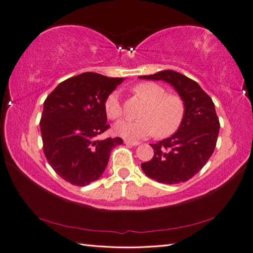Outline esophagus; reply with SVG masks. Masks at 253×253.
Here are the masks:
<instances>
[{
  "label": "esophagus",
  "mask_w": 253,
  "mask_h": 253,
  "mask_svg": "<svg viewBox=\"0 0 253 253\" xmlns=\"http://www.w3.org/2000/svg\"><path fill=\"white\" fill-rule=\"evenodd\" d=\"M125 143H126V144H127V145H131V146H136V145L140 144L139 142L131 141V140H125Z\"/></svg>",
  "instance_id": "1"
}]
</instances>
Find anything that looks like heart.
I'll return each mask as SVG.
<instances>
[{"label": "heart", "instance_id": "1", "mask_svg": "<svg viewBox=\"0 0 253 253\" xmlns=\"http://www.w3.org/2000/svg\"><path fill=\"white\" fill-rule=\"evenodd\" d=\"M132 91L146 102L140 113V120H122L114 126L117 135L127 140H141L153 135L164 137L173 134L183 121L185 107L176 94H168L164 87L155 83H141ZM104 111L111 120H117L123 113L120 94L112 91L104 101Z\"/></svg>", "mask_w": 253, "mask_h": 253}]
</instances>
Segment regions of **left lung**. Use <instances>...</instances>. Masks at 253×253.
Here are the masks:
<instances>
[{
    "instance_id": "left-lung-1",
    "label": "left lung",
    "mask_w": 253,
    "mask_h": 253,
    "mask_svg": "<svg viewBox=\"0 0 253 253\" xmlns=\"http://www.w3.org/2000/svg\"><path fill=\"white\" fill-rule=\"evenodd\" d=\"M139 78L163 80L173 85L185 107L178 130L168 139L151 144L154 155L141 168L159 183H184L204 168L215 151L220 128L215 104L196 82L177 71L162 70Z\"/></svg>"
}]
</instances>
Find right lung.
<instances>
[{
    "mask_svg": "<svg viewBox=\"0 0 253 253\" xmlns=\"http://www.w3.org/2000/svg\"><path fill=\"white\" fill-rule=\"evenodd\" d=\"M123 78L84 73L60 83L44 102L40 126L49 165L66 182L85 186L106 169L121 137L96 140L107 131L104 101Z\"/></svg>",
    "mask_w": 253,
    "mask_h": 253,
    "instance_id": "right-lung-1",
    "label": "right lung"
}]
</instances>
